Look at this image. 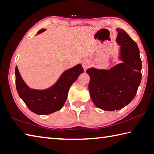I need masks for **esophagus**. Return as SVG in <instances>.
<instances>
[{"mask_svg": "<svg viewBox=\"0 0 154 154\" xmlns=\"http://www.w3.org/2000/svg\"><path fill=\"white\" fill-rule=\"evenodd\" d=\"M91 62L88 60H85L82 62V66H83V68L85 69V70H86V69L87 68H88L90 66H91Z\"/></svg>", "mask_w": 154, "mask_h": 154, "instance_id": "1", "label": "esophagus"}]
</instances>
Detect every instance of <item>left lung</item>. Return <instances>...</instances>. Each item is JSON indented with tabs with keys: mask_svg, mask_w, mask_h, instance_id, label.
Here are the masks:
<instances>
[{
	"mask_svg": "<svg viewBox=\"0 0 154 154\" xmlns=\"http://www.w3.org/2000/svg\"><path fill=\"white\" fill-rule=\"evenodd\" d=\"M117 31L123 63L108 70L94 68L86 70L91 78L88 89L92 101L98 108L107 111H118L131 103L141 80V60L137 43L123 29Z\"/></svg>",
	"mask_w": 154,
	"mask_h": 154,
	"instance_id": "obj_1",
	"label": "left lung"
}]
</instances>
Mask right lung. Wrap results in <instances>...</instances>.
I'll use <instances>...</instances> for the list:
<instances>
[{
    "label": "right lung",
    "mask_w": 154,
    "mask_h": 154,
    "mask_svg": "<svg viewBox=\"0 0 154 154\" xmlns=\"http://www.w3.org/2000/svg\"><path fill=\"white\" fill-rule=\"evenodd\" d=\"M45 29L39 30V34ZM81 64L65 71L59 80L46 90L31 89L22 79L18 68H15L16 88L20 98L24 101L29 109L37 115H49L62 108L67 98L71 85L83 72Z\"/></svg>",
    "instance_id": "1"
}]
</instances>
